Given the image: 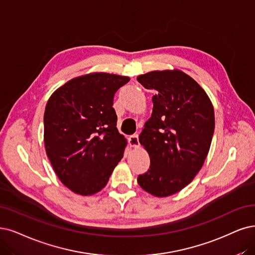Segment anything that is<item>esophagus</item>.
<instances>
[{
    "mask_svg": "<svg viewBox=\"0 0 255 255\" xmlns=\"http://www.w3.org/2000/svg\"><path fill=\"white\" fill-rule=\"evenodd\" d=\"M128 142L130 147H133V148H137L139 146V140H138V135L137 134H133V135H130L128 138Z\"/></svg>",
    "mask_w": 255,
    "mask_h": 255,
    "instance_id": "34e87169",
    "label": "esophagus"
}]
</instances>
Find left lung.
<instances>
[{"label": "left lung", "instance_id": "8db88e82", "mask_svg": "<svg viewBox=\"0 0 255 255\" xmlns=\"http://www.w3.org/2000/svg\"><path fill=\"white\" fill-rule=\"evenodd\" d=\"M152 89V115L138 140L150 169L137 183L156 197L181 191L192 182L208 155L214 132L213 105L206 91L182 70H154L136 78Z\"/></svg>", "mask_w": 255, "mask_h": 255}]
</instances>
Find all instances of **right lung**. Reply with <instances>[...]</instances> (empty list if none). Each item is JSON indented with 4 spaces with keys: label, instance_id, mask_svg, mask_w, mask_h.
Returning a JSON list of instances; mask_svg holds the SVG:
<instances>
[{
    "label": "right lung",
    "instance_id": "obj_1",
    "mask_svg": "<svg viewBox=\"0 0 255 255\" xmlns=\"http://www.w3.org/2000/svg\"><path fill=\"white\" fill-rule=\"evenodd\" d=\"M128 77L92 72L56 89L44 112L46 154L60 181L72 192L92 195L109 181L127 146L117 128V90Z\"/></svg>",
    "mask_w": 255,
    "mask_h": 255
}]
</instances>
